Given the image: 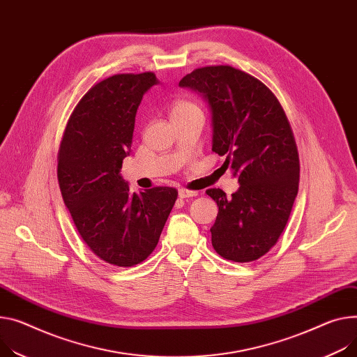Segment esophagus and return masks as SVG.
<instances>
[{"label": "esophagus", "mask_w": 357, "mask_h": 357, "mask_svg": "<svg viewBox=\"0 0 357 357\" xmlns=\"http://www.w3.org/2000/svg\"><path fill=\"white\" fill-rule=\"evenodd\" d=\"M197 191H191V190H185V188H180L178 190V197L180 199H187V197H196Z\"/></svg>", "instance_id": "esophagus-1"}]
</instances>
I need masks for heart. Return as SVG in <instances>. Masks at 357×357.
I'll use <instances>...</instances> for the list:
<instances>
[{"mask_svg": "<svg viewBox=\"0 0 357 357\" xmlns=\"http://www.w3.org/2000/svg\"><path fill=\"white\" fill-rule=\"evenodd\" d=\"M197 108L193 102L190 101H185V100H180L174 104L173 109H172V116H176V114H181V113H185V112H190V109H195Z\"/></svg>", "mask_w": 357, "mask_h": 357, "instance_id": "1", "label": "heart"}]
</instances>
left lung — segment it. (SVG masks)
Listing matches in <instances>:
<instances>
[{"instance_id":"left-lung-1","label":"left lung","mask_w":357,"mask_h":357,"mask_svg":"<svg viewBox=\"0 0 357 357\" xmlns=\"http://www.w3.org/2000/svg\"><path fill=\"white\" fill-rule=\"evenodd\" d=\"M178 86L206 101L213 151L226 155L223 166L240 185L231 197L206 191L218 207L213 248L237 263L257 260L284 230L298 190V154L283 108L261 81L230 66L197 68Z\"/></svg>"}]
</instances>
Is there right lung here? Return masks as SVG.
Wrapping results in <instances>:
<instances>
[{
    "mask_svg": "<svg viewBox=\"0 0 357 357\" xmlns=\"http://www.w3.org/2000/svg\"><path fill=\"white\" fill-rule=\"evenodd\" d=\"M158 84L153 73L117 74L96 84L71 114L59 154V183L74 225L101 260L131 267L146 260L176 203L177 190L132 193L121 177L135 114Z\"/></svg>",
    "mask_w": 357,
    "mask_h": 357,
    "instance_id": "1",
    "label": "right lung"
}]
</instances>
